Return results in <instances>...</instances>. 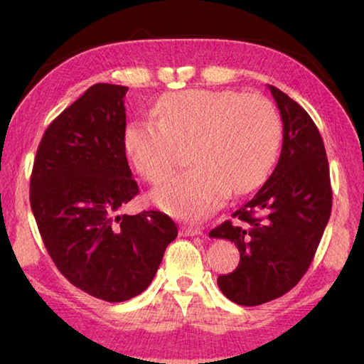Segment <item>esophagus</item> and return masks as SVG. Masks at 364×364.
<instances>
[{"mask_svg":"<svg viewBox=\"0 0 364 364\" xmlns=\"http://www.w3.org/2000/svg\"><path fill=\"white\" fill-rule=\"evenodd\" d=\"M180 234L181 236H199V234H202V230L196 226H181Z\"/></svg>","mask_w":364,"mask_h":364,"instance_id":"34e87169","label":"esophagus"}]
</instances>
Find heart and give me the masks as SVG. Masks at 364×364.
<instances>
[{"label":"heart","mask_w":364,"mask_h":364,"mask_svg":"<svg viewBox=\"0 0 364 364\" xmlns=\"http://www.w3.org/2000/svg\"><path fill=\"white\" fill-rule=\"evenodd\" d=\"M154 115L123 128V147L146 181H164L176 165V144H188L193 167L154 191L156 204L186 221L204 220L230 194L255 189L274 165L281 122L262 96L183 90L160 97Z\"/></svg>","instance_id":"heart-1"}]
</instances>
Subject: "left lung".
<instances>
[{
    "instance_id": "left-lung-1",
    "label": "left lung",
    "mask_w": 364,
    "mask_h": 364,
    "mask_svg": "<svg viewBox=\"0 0 364 364\" xmlns=\"http://www.w3.org/2000/svg\"><path fill=\"white\" fill-rule=\"evenodd\" d=\"M282 120L279 162L249 202L210 231L237 245L241 260L218 287L237 305L284 295L310 268L332 208L329 164L321 134L306 110L268 86Z\"/></svg>"
}]
</instances>
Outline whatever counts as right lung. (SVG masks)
Segmentation results:
<instances>
[{
	"mask_svg": "<svg viewBox=\"0 0 364 364\" xmlns=\"http://www.w3.org/2000/svg\"><path fill=\"white\" fill-rule=\"evenodd\" d=\"M128 88L96 83L43 134L30 207L43 244L67 281L106 301L151 284L178 228L168 215H120L139 193L123 147Z\"/></svg>",
	"mask_w": 364,
	"mask_h": 364,
	"instance_id": "1",
	"label": "right lung"
}]
</instances>
